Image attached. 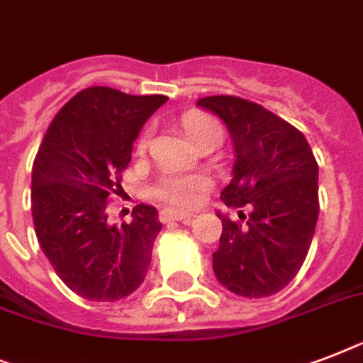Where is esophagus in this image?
<instances>
[{
  "instance_id": "esophagus-1",
  "label": "esophagus",
  "mask_w": 363,
  "mask_h": 363,
  "mask_svg": "<svg viewBox=\"0 0 363 363\" xmlns=\"http://www.w3.org/2000/svg\"><path fill=\"white\" fill-rule=\"evenodd\" d=\"M194 214L190 212H181V211H162L160 212V222H188Z\"/></svg>"
}]
</instances>
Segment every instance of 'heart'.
Returning a JSON list of instances; mask_svg holds the SVG:
<instances>
[{"label": "heart", "mask_w": 363, "mask_h": 363, "mask_svg": "<svg viewBox=\"0 0 363 363\" xmlns=\"http://www.w3.org/2000/svg\"><path fill=\"white\" fill-rule=\"evenodd\" d=\"M182 128L186 132L188 140L196 147L212 138L222 140V125L212 115L201 113V111H191L184 115ZM149 143H151V132L147 130L138 140V152L143 155L149 149ZM207 188L208 179L203 175H164L152 186V196L172 207L182 208L196 205Z\"/></svg>", "instance_id": "heart-1"}]
</instances>
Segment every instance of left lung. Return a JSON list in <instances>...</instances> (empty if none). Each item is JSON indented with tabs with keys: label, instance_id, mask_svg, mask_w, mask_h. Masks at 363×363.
<instances>
[{
	"label": "left lung",
	"instance_id": "1",
	"mask_svg": "<svg viewBox=\"0 0 363 363\" xmlns=\"http://www.w3.org/2000/svg\"><path fill=\"white\" fill-rule=\"evenodd\" d=\"M197 104L228 125L237 156L233 181L220 199L238 211V220L220 214L214 274L223 287L246 298L279 293L304 264L317 225L313 151L298 128L252 100L216 95Z\"/></svg>",
	"mask_w": 363,
	"mask_h": 363
}]
</instances>
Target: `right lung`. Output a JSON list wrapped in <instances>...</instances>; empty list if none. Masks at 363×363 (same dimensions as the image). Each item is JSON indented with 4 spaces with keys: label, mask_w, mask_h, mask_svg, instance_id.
Wrapping results in <instances>:
<instances>
[{
    "label": "right lung",
    "mask_w": 363,
    "mask_h": 363,
    "mask_svg": "<svg viewBox=\"0 0 363 363\" xmlns=\"http://www.w3.org/2000/svg\"><path fill=\"white\" fill-rule=\"evenodd\" d=\"M167 96L126 95L87 87L57 111L33 162L31 212L44 255L63 284L95 302H117L143 284L158 211L132 208V222H108L110 197L123 190V172L145 121Z\"/></svg>",
    "instance_id": "1"
}]
</instances>
